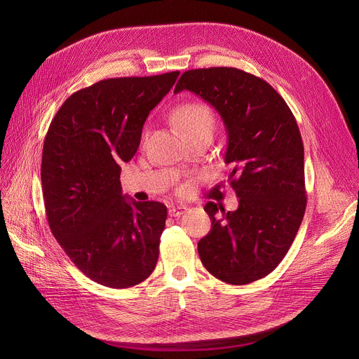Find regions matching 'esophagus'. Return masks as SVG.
I'll list each match as a JSON object with an SVG mask.
<instances>
[{"mask_svg": "<svg viewBox=\"0 0 359 359\" xmlns=\"http://www.w3.org/2000/svg\"><path fill=\"white\" fill-rule=\"evenodd\" d=\"M186 211H187V206H184V205H176V206H170V210H168V215H170V217H180V215H183Z\"/></svg>", "mask_w": 359, "mask_h": 359, "instance_id": "34e87169", "label": "esophagus"}]
</instances>
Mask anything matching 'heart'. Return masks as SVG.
Here are the masks:
<instances>
[{
	"label": "heart",
	"instance_id": "heart-1",
	"mask_svg": "<svg viewBox=\"0 0 359 359\" xmlns=\"http://www.w3.org/2000/svg\"><path fill=\"white\" fill-rule=\"evenodd\" d=\"M173 121L183 134L191 138L201 132H212L215 116L208 104L202 102H187L173 110Z\"/></svg>",
	"mask_w": 359,
	"mask_h": 359
}]
</instances>
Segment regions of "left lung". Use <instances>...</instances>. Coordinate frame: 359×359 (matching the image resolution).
Wrapping results in <instances>:
<instances>
[{
	"instance_id": "1",
	"label": "left lung",
	"mask_w": 359,
	"mask_h": 359,
	"mask_svg": "<svg viewBox=\"0 0 359 359\" xmlns=\"http://www.w3.org/2000/svg\"><path fill=\"white\" fill-rule=\"evenodd\" d=\"M189 90L212 104L227 129L225 163L236 211L205 205L211 231L198 243L202 265L231 285L269 275L285 257L303 221L307 196L304 145L297 121L265 80L230 67L189 69L175 93Z\"/></svg>"
}]
</instances>
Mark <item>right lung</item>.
<instances>
[{
	"instance_id": "obj_1",
	"label": "right lung",
	"mask_w": 359,
	"mask_h": 359,
	"mask_svg": "<svg viewBox=\"0 0 359 359\" xmlns=\"http://www.w3.org/2000/svg\"><path fill=\"white\" fill-rule=\"evenodd\" d=\"M179 74L102 80L71 94L49 125L41 167L49 229L100 285H138L157 265L167 206L126 201L121 164L135 156L147 116Z\"/></svg>"
}]
</instances>
